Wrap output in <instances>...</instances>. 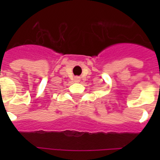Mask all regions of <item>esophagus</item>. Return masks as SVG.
<instances>
[{
	"label": "esophagus",
	"instance_id": "obj_1",
	"mask_svg": "<svg viewBox=\"0 0 160 160\" xmlns=\"http://www.w3.org/2000/svg\"><path fill=\"white\" fill-rule=\"evenodd\" d=\"M80 76H75V82H80Z\"/></svg>",
	"mask_w": 160,
	"mask_h": 160
}]
</instances>
